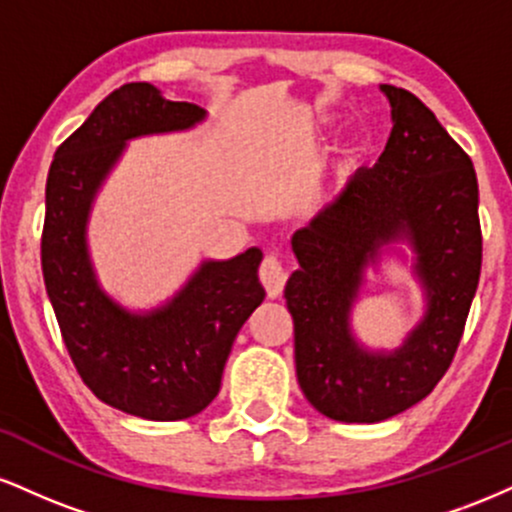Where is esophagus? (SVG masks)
<instances>
[{"instance_id": "esophagus-1", "label": "esophagus", "mask_w": 512, "mask_h": 512, "mask_svg": "<svg viewBox=\"0 0 512 512\" xmlns=\"http://www.w3.org/2000/svg\"><path fill=\"white\" fill-rule=\"evenodd\" d=\"M260 281L269 298H276L281 291H284L286 272L276 257H264L260 264Z\"/></svg>"}]
</instances>
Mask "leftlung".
<instances>
[{"label":"left lung","mask_w":512,"mask_h":512,"mask_svg":"<svg viewBox=\"0 0 512 512\" xmlns=\"http://www.w3.org/2000/svg\"><path fill=\"white\" fill-rule=\"evenodd\" d=\"M380 88L392 105L385 151L293 236L301 267L284 291L298 385L320 414L346 424L390 419L431 395L460 346L481 274L472 158L414 93ZM402 232L415 243L432 303L402 350L368 355L350 337L348 310L362 267Z\"/></svg>","instance_id":"obj_1"}]
</instances>
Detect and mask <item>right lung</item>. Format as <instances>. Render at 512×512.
Listing matches in <instances>:
<instances>
[{"label":"right lung","mask_w":512,"mask_h":512,"mask_svg":"<svg viewBox=\"0 0 512 512\" xmlns=\"http://www.w3.org/2000/svg\"><path fill=\"white\" fill-rule=\"evenodd\" d=\"M202 117L199 105L166 101L144 81L120 86L57 146L45 185L40 264L69 358L101 402L149 421L190 419L219 395L233 339L264 301L262 252L204 262L166 308L132 315L96 286L86 216L127 139Z\"/></svg>","instance_id":"obj_1"}]
</instances>
